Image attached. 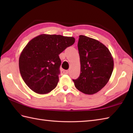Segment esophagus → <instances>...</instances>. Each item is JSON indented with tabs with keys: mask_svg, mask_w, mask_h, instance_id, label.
Returning <instances> with one entry per match:
<instances>
[{
	"mask_svg": "<svg viewBox=\"0 0 133 133\" xmlns=\"http://www.w3.org/2000/svg\"><path fill=\"white\" fill-rule=\"evenodd\" d=\"M62 74H68V73H69V71H68V70H63L62 71Z\"/></svg>",
	"mask_w": 133,
	"mask_h": 133,
	"instance_id": "obj_1",
	"label": "esophagus"
}]
</instances>
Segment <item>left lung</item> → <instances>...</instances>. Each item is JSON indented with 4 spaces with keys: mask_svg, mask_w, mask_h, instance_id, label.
<instances>
[{
    "mask_svg": "<svg viewBox=\"0 0 133 133\" xmlns=\"http://www.w3.org/2000/svg\"><path fill=\"white\" fill-rule=\"evenodd\" d=\"M78 48L81 74L73 79L76 88L84 94H95L108 82L114 69L113 58L109 50L96 39L80 35Z\"/></svg>",
    "mask_w": 133,
    "mask_h": 133,
    "instance_id": "8db88e82",
    "label": "left lung"
}]
</instances>
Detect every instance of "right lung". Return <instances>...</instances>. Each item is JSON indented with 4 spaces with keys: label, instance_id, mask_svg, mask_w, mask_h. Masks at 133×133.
Wrapping results in <instances>:
<instances>
[{
    "label": "right lung",
    "instance_id": "1",
    "mask_svg": "<svg viewBox=\"0 0 133 133\" xmlns=\"http://www.w3.org/2000/svg\"><path fill=\"white\" fill-rule=\"evenodd\" d=\"M74 42V37L41 34L27 43L20 55L19 67L22 79L31 90L44 94L55 88L61 64L59 55Z\"/></svg>",
    "mask_w": 133,
    "mask_h": 133
}]
</instances>
